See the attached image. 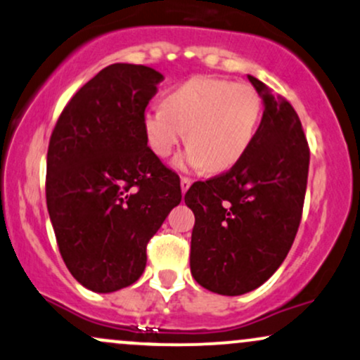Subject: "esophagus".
Here are the masks:
<instances>
[{"mask_svg":"<svg viewBox=\"0 0 360 360\" xmlns=\"http://www.w3.org/2000/svg\"><path fill=\"white\" fill-rule=\"evenodd\" d=\"M189 186H191V179L189 177H181V191H183V194L188 191Z\"/></svg>","mask_w":360,"mask_h":360,"instance_id":"1","label":"esophagus"}]
</instances>
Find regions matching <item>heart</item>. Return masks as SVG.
I'll use <instances>...</instances> for the list:
<instances>
[{"label": "heart", "mask_w": 360, "mask_h": 360, "mask_svg": "<svg viewBox=\"0 0 360 360\" xmlns=\"http://www.w3.org/2000/svg\"><path fill=\"white\" fill-rule=\"evenodd\" d=\"M260 111L259 93L247 82L198 76L169 91L160 108L143 111L142 127L157 157L171 155L186 134L189 147L174 166L223 172L249 150Z\"/></svg>", "instance_id": "obj_1"}]
</instances>
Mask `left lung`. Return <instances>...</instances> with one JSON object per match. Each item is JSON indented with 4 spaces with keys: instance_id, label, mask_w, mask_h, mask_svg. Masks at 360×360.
Masks as SVG:
<instances>
[{
    "instance_id": "left-lung-1",
    "label": "left lung",
    "mask_w": 360,
    "mask_h": 360,
    "mask_svg": "<svg viewBox=\"0 0 360 360\" xmlns=\"http://www.w3.org/2000/svg\"><path fill=\"white\" fill-rule=\"evenodd\" d=\"M247 77L264 106L249 150L184 196L194 213L193 278L225 296L254 291L279 269L298 232L308 181V142L295 108Z\"/></svg>"
}]
</instances>
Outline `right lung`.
<instances>
[{
    "instance_id": "right-lung-1",
    "label": "right lung",
    "mask_w": 360,
    "mask_h": 360,
    "mask_svg": "<svg viewBox=\"0 0 360 360\" xmlns=\"http://www.w3.org/2000/svg\"><path fill=\"white\" fill-rule=\"evenodd\" d=\"M164 76L111 64L60 113L47 152V208L62 259L94 292L130 286L147 243L181 203L179 177L147 147L142 115Z\"/></svg>"
}]
</instances>
